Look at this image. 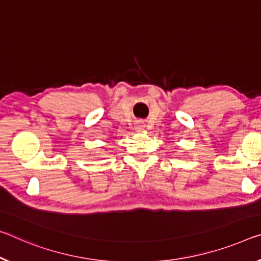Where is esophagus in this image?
I'll list each match as a JSON object with an SVG mask.
<instances>
[{"label": "esophagus", "instance_id": "esophagus-1", "mask_svg": "<svg viewBox=\"0 0 261 261\" xmlns=\"http://www.w3.org/2000/svg\"><path fill=\"white\" fill-rule=\"evenodd\" d=\"M142 126H143V125H142V123H138V124H137V127H138V129H142Z\"/></svg>", "mask_w": 261, "mask_h": 261}]
</instances>
